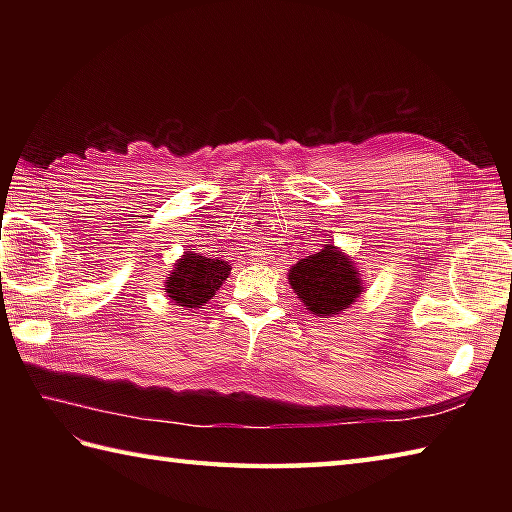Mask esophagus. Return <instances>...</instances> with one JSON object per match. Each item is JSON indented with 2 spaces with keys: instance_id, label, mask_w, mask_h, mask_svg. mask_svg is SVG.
Instances as JSON below:
<instances>
[{
  "instance_id": "esophagus-1",
  "label": "esophagus",
  "mask_w": 512,
  "mask_h": 512,
  "mask_svg": "<svg viewBox=\"0 0 512 512\" xmlns=\"http://www.w3.org/2000/svg\"><path fill=\"white\" fill-rule=\"evenodd\" d=\"M262 259H264V257H262Z\"/></svg>"
}]
</instances>
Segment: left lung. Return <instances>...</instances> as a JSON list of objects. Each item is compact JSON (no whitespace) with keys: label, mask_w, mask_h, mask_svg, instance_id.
I'll use <instances>...</instances> for the list:
<instances>
[{"label":"left lung","mask_w":512,"mask_h":512,"mask_svg":"<svg viewBox=\"0 0 512 512\" xmlns=\"http://www.w3.org/2000/svg\"><path fill=\"white\" fill-rule=\"evenodd\" d=\"M288 281L303 308L321 319L341 314L365 292L361 268L332 242H325L319 253L299 259L288 270Z\"/></svg>","instance_id":"1"}]
</instances>
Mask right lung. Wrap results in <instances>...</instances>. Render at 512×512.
I'll use <instances>...</instances> for the list:
<instances>
[{
	"instance_id": "obj_1",
	"label": "right lung",
	"mask_w": 512,
	"mask_h": 512,
	"mask_svg": "<svg viewBox=\"0 0 512 512\" xmlns=\"http://www.w3.org/2000/svg\"><path fill=\"white\" fill-rule=\"evenodd\" d=\"M228 275H231V266L226 262L202 257L193 248L187 250L173 266L165 279V292L176 306H182L184 310H198L215 297V292L222 288Z\"/></svg>"
}]
</instances>
